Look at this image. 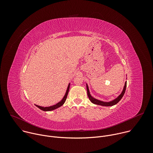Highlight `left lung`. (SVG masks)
I'll list each match as a JSON object with an SVG mask.
<instances>
[{"label": "left lung", "mask_w": 153, "mask_h": 153, "mask_svg": "<svg viewBox=\"0 0 153 153\" xmlns=\"http://www.w3.org/2000/svg\"><path fill=\"white\" fill-rule=\"evenodd\" d=\"M126 82H125V86H124V88L122 92V93L114 100L111 101V102H103V101H100L99 100H97L96 99H94V97H93L90 93V91H89V88H88V85H86V89H87V94H88V98L90 100V101L94 103V104H96V105H102V106H113L116 104H117L122 98V97L123 96L125 93V90H126Z\"/></svg>", "instance_id": "left-lung-1"}]
</instances>
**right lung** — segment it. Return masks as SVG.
<instances>
[{"label":"right lung","instance_id":"1","mask_svg":"<svg viewBox=\"0 0 153 153\" xmlns=\"http://www.w3.org/2000/svg\"><path fill=\"white\" fill-rule=\"evenodd\" d=\"M70 84L69 83L68 86V88H67V90L66 91V93H65L63 98L62 99V100L59 102V103H56V105H54L53 106H48V107H43V106H39V105H35L37 108H39V109H40V110H42V111H52V110H55V109L56 108H58L59 107L61 106L62 105H63V103H65V102L66 101V99H67V96H68V92H69V89H70Z\"/></svg>","mask_w":153,"mask_h":153}]
</instances>
